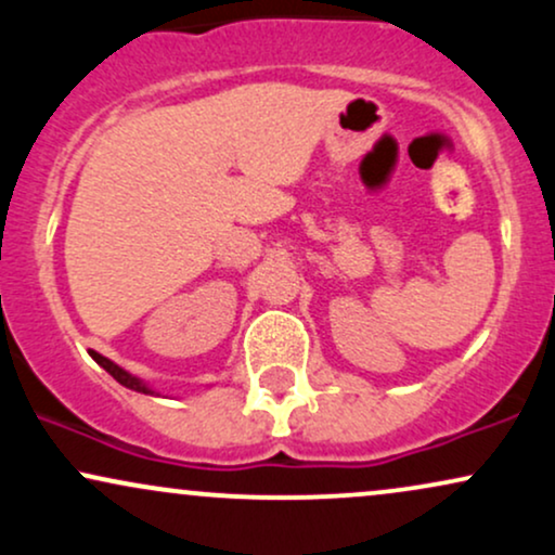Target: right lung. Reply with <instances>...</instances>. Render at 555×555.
<instances>
[{"instance_id":"add662e5","label":"right lung","mask_w":555,"mask_h":555,"mask_svg":"<svg viewBox=\"0 0 555 555\" xmlns=\"http://www.w3.org/2000/svg\"><path fill=\"white\" fill-rule=\"evenodd\" d=\"M91 358H93L95 362H99V365L104 367V371L109 373L114 380H119V384H122V386L132 388V391H143V393H151V388H145L143 384H140V380L135 378V375H130V373H127V371H122V367H119V365H114V362H112V360H106L104 354H99V352H91Z\"/></svg>"}]
</instances>
